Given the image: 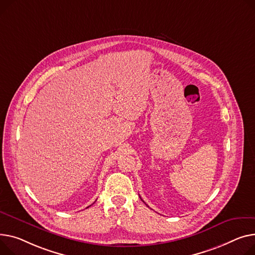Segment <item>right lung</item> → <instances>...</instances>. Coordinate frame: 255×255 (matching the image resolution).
I'll use <instances>...</instances> for the list:
<instances>
[{"instance_id": "add662e5", "label": "right lung", "mask_w": 255, "mask_h": 255, "mask_svg": "<svg viewBox=\"0 0 255 255\" xmlns=\"http://www.w3.org/2000/svg\"><path fill=\"white\" fill-rule=\"evenodd\" d=\"M88 207H89V206H88ZM88 207H87V208H88Z\"/></svg>"}]
</instances>
